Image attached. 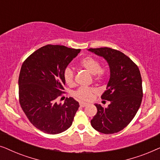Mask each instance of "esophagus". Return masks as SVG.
Returning <instances> with one entry per match:
<instances>
[{
	"label": "esophagus",
	"mask_w": 160,
	"mask_h": 160,
	"mask_svg": "<svg viewBox=\"0 0 160 160\" xmlns=\"http://www.w3.org/2000/svg\"><path fill=\"white\" fill-rule=\"evenodd\" d=\"M79 105L81 107H86L87 106V103H86V102H80Z\"/></svg>",
	"instance_id": "obj_1"
}]
</instances>
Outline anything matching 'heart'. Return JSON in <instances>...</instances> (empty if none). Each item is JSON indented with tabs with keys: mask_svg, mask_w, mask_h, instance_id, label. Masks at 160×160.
Returning a JSON list of instances; mask_svg holds the SVG:
<instances>
[{
	"mask_svg": "<svg viewBox=\"0 0 160 160\" xmlns=\"http://www.w3.org/2000/svg\"><path fill=\"white\" fill-rule=\"evenodd\" d=\"M80 65L89 73L93 75L94 79L98 82L102 81L106 75V69L101 67V63L100 60L92 56H87L83 58L80 62ZM74 76H75V73L71 68L68 67L65 69L63 72V78L67 84H73ZM95 93V89L88 88V87H81L75 92L74 95L78 99L87 101L93 98Z\"/></svg>",
	"mask_w": 160,
	"mask_h": 160,
	"instance_id": "b5f03b06",
	"label": "heart"
}]
</instances>
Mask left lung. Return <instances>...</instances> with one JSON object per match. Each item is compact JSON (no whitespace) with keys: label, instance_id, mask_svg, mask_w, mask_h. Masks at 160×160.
I'll return each instance as SVG.
<instances>
[{"label":"left lung","instance_id":"left-lung-1","mask_svg":"<svg viewBox=\"0 0 160 160\" xmlns=\"http://www.w3.org/2000/svg\"><path fill=\"white\" fill-rule=\"evenodd\" d=\"M88 51L102 57L108 62L110 78L101 98L111 103L107 108L95 104L98 112L91 125L98 132L113 134L130 124L141 106L143 98L142 79L138 67L118 50L108 47Z\"/></svg>","mask_w":160,"mask_h":160}]
</instances>
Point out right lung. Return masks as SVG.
Wrapping results in <instances>:
<instances>
[{"label":"right lung","mask_w":160,"mask_h":160,"mask_svg":"<svg viewBox=\"0 0 160 160\" xmlns=\"http://www.w3.org/2000/svg\"><path fill=\"white\" fill-rule=\"evenodd\" d=\"M81 49L46 45L25 60L19 76V103L29 121L48 134H58L73 123L79 104L73 98L55 102L64 92L63 72Z\"/></svg>","instance_id":"right-lung-1"}]
</instances>
